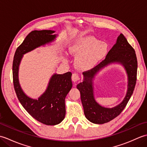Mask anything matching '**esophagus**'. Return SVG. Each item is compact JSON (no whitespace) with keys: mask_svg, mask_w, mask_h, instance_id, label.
Listing matches in <instances>:
<instances>
[{"mask_svg":"<svg viewBox=\"0 0 147 147\" xmlns=\"http://www.w3.org/2000/svg\"><path fill=\"white\" fill-rule=\"evenodd\" d=\"M71 79H72V81H73L74 83H76L80 80V78L78 74L77 73H73V75H72Z\"/></svg>","mask_w":147,"mask_h":147,"instance_id":"obj_1","label":"esophagus"}]
</instances>
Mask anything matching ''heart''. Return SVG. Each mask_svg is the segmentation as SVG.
I'll list each match as a JSON object with an SVG mask.
<instances>
[{"instance_id":"b5f03b06","label":"heart","mask_w":147,"mask_h":147,"mask_svg":"<svg viewBox=\"0 0 147 147\" xmlns=\"http://www.w3.org/2000/svg\"><path fill=\"white\" fill-rule=\"evenodd\" d=\"M107 51V45L93 36H85L78 39L69 48L70 54L78 55L76 64L82 70H88L95 67L105 57Z\"/></svg>"}]
</instances>
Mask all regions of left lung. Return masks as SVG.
Wrapping results in <instances>:
<instances>
[{
    "label": "left lung",
    "mask_w": 147,
    "mask_h": 147,
    "mask_svg": "<svg viewBox=\"0 0 147 147\" xmlns=\"http://www.w3.org/2000/svg\"><path fill=\"white\" fill-rule=\"evenodd\" d=\"M113 62L123 64L129 77V84L126 96L120 105L110 109L100 106L95 101L93 95L92 78L101 68ZM137 62L135 51L123 34L118 36L115 44L109 51L104 60L95 67L83 73L84 81L77 85L80 90L84 109L87 119L95 124H104L111 121L119 115L125 108L135 89L137 76Z\"/></svg>",
    "instance_id": "8db88e82"
}]
</instances>
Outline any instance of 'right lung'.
<instances>
[{"label": "right lung", "mask_w": 147, "mask_h": 147, "mask_svg": "<svg viewBox=\"0 0 147 147\" xmlns=\"http://www.w3.org/2000/svg\"><path fill=\"white\" fill-rule=\"evenodd\" d=\"M52 30L32 31L16 51L12 63V76L16 93L25 110L36 120L46 125H55L64 120L65 98L72 88L71 72L52 75L46 91L36 99L28 97L22 90L18 79L19 65L23 55L56 37Z\"/></svg>", "instance_id": "add662e5"}]
</instances>
